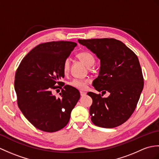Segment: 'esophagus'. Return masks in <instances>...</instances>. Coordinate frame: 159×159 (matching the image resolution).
I'll return each mask as SVG.
<instances>
[{"instance_id":"esophagus-1","label":"esophagus","mask_w":159,"mask_h":159,"mask_svg":"<svg viewBox=\"0 0 159 159\" xmlns=\"http://www.w3.org/2000/svg\"><path fill=\"white\" fill-rule=\"evenodd\" d=\"M80 96H84L87 93L86 92H84V91H80Z\"/></svg>"}]
</instances>
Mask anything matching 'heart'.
Instances as JSON below:
<instances>
[{
	"mask_svg": "<svg viewBox=\"0 0 159 159\" xmlns=\"http://www.w3.org/2000/svg\"><path fill=\"white\" fill-rule=\"evenodd\" d=\"M76 56L87 67H91V66L94 64L95 61L93 55L90 52H89V51H82V52H80L77 54ZM69 69L70 60L67 58L64 61V63H63V72H64L65 75L68 72ZM89 80L87 79H74L69 83V84L71 87L77 89L84 90L86 89L87 85L89 84Z\"/></svg>",
	"mask_w": 159,
	"mask_h": 159,
	"instance_id": "b5f03b06",
	"label": "heart"
}]
</instances>
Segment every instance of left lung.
Instances as JSON below:
<instances>
[{"label": "left lung", "mask_w": 159, "mask_h": 159, "mask_svg": "<svg viewBox=\"0 0 159 159\" xmlns=\"http://www.w3.org/2000/svg\"><path fill=\"white\" fill-rule=\"evenodd\" d=\"M79 43L100 60V71L93 87L99 92L110 93L108 98L87 93L93 99L89 109L92 123L104 128L119 126L134 112L143 88L137 55L123 43L112 38L79 39Z\"/></svg>", "instance_id": "8db88e82"}]
</instances>
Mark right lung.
Masks as SVG:
<instances>
[{
	"mask_svg": "<svg viewBox=\"0 0 159 159\" xmlns=\"http://www.w3.org/2000/svg\"><path fill=\"white\" fill-rule=\"evenodd\" d=\"M76 43L52 41L40 43L21 60L15 76L14 87L19 108L38 129L55 132L69 122L74 107L80 98L76 89L64 85L63 63ZM62 89L57 98L51 91Z\"/></svg>",
	"mask_w": 159,
	"mask_h": 159,
	"instance_id": "obj_1",
	"label": "right lung"
}]
</instances>
